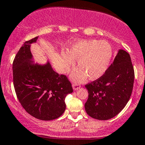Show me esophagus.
Returning a JSON list of instances; mask_svg holds the SVG:
<instances>
[{
	"instance_id": "34e87169",
	"label": "esophagus",
	"mask_w": 145,
	"mask_h": 145,
	"mask_svg": "<svg viewBox=\"0 0 145 145\" xmlns=\"http://www.w3.org/2000/svg\"><path fill=\"white\" fill-rule=\"evenodd\" d=\"M80 86H80V84H72V88L74 91H76V90H77L78 89H80Z\"/></svg>"
}]
</instances>
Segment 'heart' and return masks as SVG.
I'll list each match as a JSON object with an SVG mask.
<instances>
[{
    "instance_id": "1",
    "label": "heart",
    "mask_w": 145,
    "mask_h": 145,
    "mask_svg": "<svg viewBox=\"0 0 145 145\" xmlns=\"http://www.w3.org/2000/svg\"><path fill=\"white\" fill-rule=\"evenodd\" d=\"M112 50L107 42L81 40L74 43L67 54H62L63 71L68 72L77 60V68L71 74L74 82H81L87 75L91 80L101 77L105 73L111 60Z\"/></svg>"
}]
</instances>
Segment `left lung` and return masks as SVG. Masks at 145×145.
<instances>
[{
	"instance_id": "obj_1",
	"label": "left lung",
	"mask_w": 145,
	"mask_h": 145,
	"mask_svg": "<svg viewBox=\"0 0 145 145\" xmlns=\"http://www.w3.org/2000/svg\"><path fill=\"white\" fill-rule=\"evenodd\" d=\"M134 77L129 54L119 50L105 72L85 85L89 93L84 105L88 115L98 120H107L117 115L131 98Z\"/></svg>"
}]
</instances>
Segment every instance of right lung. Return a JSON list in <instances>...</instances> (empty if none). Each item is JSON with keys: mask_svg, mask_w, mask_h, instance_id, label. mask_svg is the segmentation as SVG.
Returning <instances> with one entry per match:
<instances>
[{"mask_svg": "<svg viewBox=\"0 0 145 145\" xmlns=\"http://www.w3.org/2000/svg\"><path fill=\"white\" fill-rule=\"evenodd\" d=\"M38 38L25 42L17 52L12 64L13 83L18 100L28 114L50 121L63 114L65 97L73 90L66 76L55 72L49 61L33 63L30 47Z\"/></svg>", "mask_w": 145, "mask_h": 145, "instance_id": "add662e5", "label": "right lung"}]
</instances>
